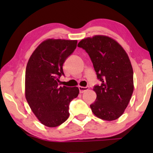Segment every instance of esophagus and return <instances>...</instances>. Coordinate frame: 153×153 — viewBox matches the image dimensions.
<instances>
[{"label": "esophagus", "instance_id": "1", "mask_svg": "<svg viewBox=\"0 0 153 153\" xmlns=\"http://www.w3.org/2000/svg\"><path fill=\"white\" fill-rule=\"evenodd\" d=\"M78 88L79 90V92L80 93H83L84 92L87 91L88 90V87H83V86H79Z\"/></svg>", "mask_w": 153, "mask_h": 153}]
</instances>
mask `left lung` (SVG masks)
I'll return each mask as SVG.
<instances>
[{
  "instance_id": "left-lung-1",
  "label": "left lung",
  "mask_w": 153,
  "mask_h": 153,
  "mask_svg": "<svg viewBox=\"0 0 153 153\" xmlns=\"http://www.w3.org/2000/svg\"><path fill=\"white\" fill-rule=\"evenodd\" d=\"M88 54L100 86L93 90L97 99L90 105L97 117L113 121L122 115L134 92L133 69L128 54L113 38L96 35L77 45Z\"/></svg>"
}]
</instances>
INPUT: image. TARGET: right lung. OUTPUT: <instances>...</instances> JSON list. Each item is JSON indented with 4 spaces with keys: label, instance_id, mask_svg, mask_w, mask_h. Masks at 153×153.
Returning <instances> with one entry per match:
<instances>
[{
    "label": "right lung",
    "instance_id": "right-lung-1",
    "mask_svg": "<svg viewBox=\"0 0 153 153\" xmlns=\"http://www.w3.org/2000/svg\"><path fill=\"white\" fill-rule=\"evenodd\" d=\"M77 40L47 39L40 43L28 60L25 96L40 123L55 128L69 116V105L79 94L77 87H59L63 65L73 53Z\"/></svg>",
    "mask_w": 153,
    "mask_h": 153
}]
</instances>
